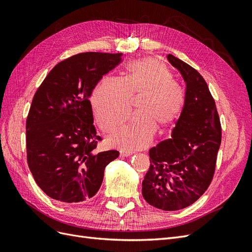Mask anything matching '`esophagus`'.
Wrapping results in <instances>:
<instances>
[{"label":"esophagus","instance_id":"esophagus-1","mask_svg":"<svg viewBox=\"0 0 252 252\" xmlns=\"http://www.w3.org/2000/svg\"><path fill=\"white\" fill-rule=\"evenodd\" d=\"M133 155V152H131V151H127V150H120V157H122V158H125V157H130V156H132Z\"/></svg>","mask_w":252,"mask_h":252}]
</instances>
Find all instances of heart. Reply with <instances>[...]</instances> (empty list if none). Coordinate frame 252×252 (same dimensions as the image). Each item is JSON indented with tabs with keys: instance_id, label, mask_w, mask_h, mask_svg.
I'll use <instances>...</instances> for the list:
<instances>
[{
	"instance_id": "b5f03b06",
	"label": "heart",
	"mask_w": 252,
	"mask_h": 252,
	"mask_svg": "<svg viewBox=\"0 0 252 252\" xmlns=\"http://www.w3.org/2000/svg\"><path fill=\"white\" fill-rule=\"evenodd\" d=\"M163 62L144 58L129 63L122 81L104 79L91 96L94 117L103 131L117 130L128 119L131 98L141 96L136 114L108 142L122 149L146 147L156 132L170 128L184 108L185 94Z\"/></svg>"
}]
</instances>
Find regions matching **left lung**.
Wrapping results in <instances>:
<instances>
[{"label": "left lung", "instance_id": "1", "mask_svg": "<svg viewBox=\"0 0 252 252\" xmlns=\"http://www.w3.org/2000/svg\"><path fill=\"white\" fill-rule=\"evenodd\" d=\"M167 59L186 83L185 104L171 139L149 150L150 166L142 194L154 207L174 211L193 204L209 187L222 129L216 102L202 75L172 55Z\"/></svg>", "mask_w": 252, "mask_h": 252}]
</instances>
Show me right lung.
I'll return each instance as SVG.
<instances>
[{
  "mask_svg": "<svg viewBox=\"0 0 252 252\" xmlns=\"http://www.w3.org/2000/svg\"><path fill=\"white\" fill-rule=\"evenodd\" d=\"M123 53L84 52L57 64L37 88L26 120L27 162L51 199L79 203L100 189L105 167L120 152H97L101 136L89 97Z\"/></svg>",
  "mask_w": 252,
  "mask_h": 252,
  "instance_id": "right-lung-1",
  "label": "right lung"
}]
</instances>
